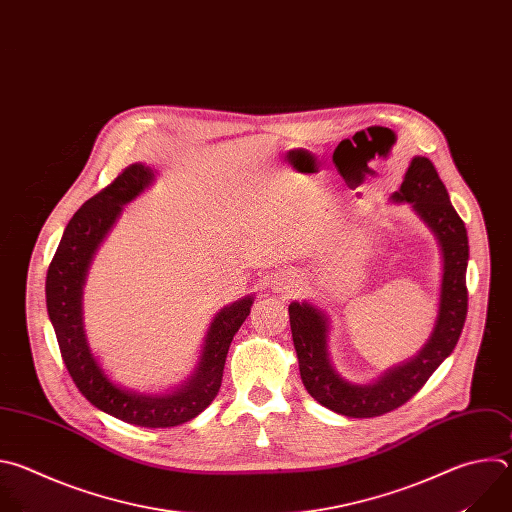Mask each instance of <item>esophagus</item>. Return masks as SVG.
<instances>
[{
  "mask_svg": "<svg viewBox=\"0 0 512 512\" xmlns=\"http://www.w3.org/2000/svg\"><path fill=\"white\" fill-rule=\"evenodd\" d=\"M292 282H294V278H290V276H282V278H278V282H276V284L280 286V290H282V288H284V290H288V286H290ZM276 290H278V288H276Z\"/></svg>",
  "mask_w": 512,
  "mask_h": 512,
  "instance_id": "obj_1",
  "label": "esophagus"
}]
</instances>
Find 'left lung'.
<instances>
[{
    "label": "left lung",
    "mask_w": 512,
    "mask_h": 512,
    "mask_svg": "<svg viewBox=\"0 0 512 512\" xmlns=\"http://www.w3.org/2000/svg\"><path fill=\"white\" fill-rule=\"evenodd\" d=\"M391 199L412 203V208L436 234L442 248L444 272L438 317L422 351L414 359L387 369L375 383H351L331 365L327 315L309 302H292L288 306L300 379L306 391L321 405L347 418L383 416L410 401L454 351L466 321L468 236L434 163L428 157H414L399 191H395Z\"/></svg>",
    "instance_id": "obj_1"
}]
</instances>
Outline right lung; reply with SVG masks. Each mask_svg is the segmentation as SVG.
Returning a JSON list of instances; mask_svg holds the SVG:
<instances>
[{
  "label": "right lung",
  "mask_w": 512,
  "mask_h": 512,
  "mask_svg": "<svg viewBox=\"0 0 512 512\" xmlns=\"http://www.w3.org/2000/svg\"><path fill=\"white\" fill-rule=\"evenodd\" d=\"M155 179L143 163L129 165L111 185L92 195L68 222L46 274V306L64 365L80 393L100 412L141 428H171L199 416L220 391L230 343L254 296L222 309L210 325L193 375L173 393L147 395L113 383L94 359L82 323V286L100 242L105 240L125 203Z\"/></svg>",
  "instance_id": "obj_1"
}]
</instances>
